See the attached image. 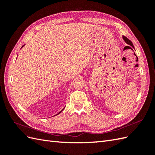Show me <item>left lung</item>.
I'll list each match as a JSON object with an SVG mask.
<instances>
[{
    "mask_svg": "<svg viewBox=\"0 0 155 155\" xmlns=\"http://www.w3.org/2000/svg\"><path fill=\"white\" fill-rule=\"evenodd\" d=\"M123 39H124V41L125 42H126L128 45H130L131 47H132L133 48H134V46H133V42H131V41L129 40V39L127 38L126 37H124V36H123Z\"/></svg>",
    "mask_w": 155,
    "mask_h": 155,
    "instance_id": "1",
    "label": "left lung"
}]
</instances>
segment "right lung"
I'll use <instances>...</instances> for the list:
<instances>
[{"label": "right lung", "instance_id": "right-lung-1", "mask_svg": "<svg viewBox=\"0 0 155 155\" xmlns=\"http://www.w3.org/2000/svg\"><path fill=\"white\" fill-rule=\"evenodd\" d=\"M62 110H63V109H62ZM62 110H61V112H62ZM61 112H59V113H58V114H59V113H61Z\"/></svg>", "mask_w": 155, "mask_h": 155}]
</instances>
